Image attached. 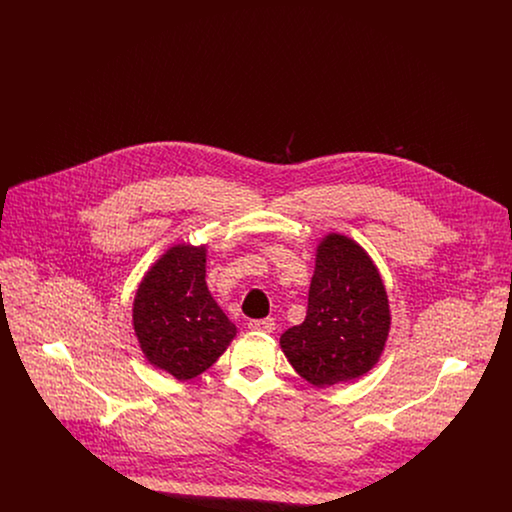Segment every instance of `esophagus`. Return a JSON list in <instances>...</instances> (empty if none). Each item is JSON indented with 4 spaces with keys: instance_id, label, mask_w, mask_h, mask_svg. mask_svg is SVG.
Segmentation results:
<instances>
[{
    "instance_id": "34e87169",
    "label": "esophagus",
    "mask_w": 512,
    "mask_h": 512,
    "mask_svg": "<svg viewBox=\"0 0 512 512\" xmlns=\"http://www.w3.org/2000/svg\"><path fill=\"white\" fill-rule=\"evenodd\" d=\"M247 326H249V330H255V332L272 334L276 328V322H274V318H255V320H249Z\"/></svg>"
}]
</instances>
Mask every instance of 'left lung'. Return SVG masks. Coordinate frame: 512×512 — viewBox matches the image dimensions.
Returning <instances> with one entry per match:
<instances>
[{
    "label": "left lung",
    "instance_id": "8db88e82",
    "mask_svg": "<svg viewBox=\"0 0 512 512\" xmlns=\"http://www.w3.org/2000/svg\"><path fill=\"white\" fill-rule=\"evenodd\" d=\"M388 332V295L365 249L340 234L326 236L307 317L280 338L288 361L313 386H334L376 365Z\"/></svg>",
    "mask_w": 512,
    "mask_h": 512
}]
</instances>
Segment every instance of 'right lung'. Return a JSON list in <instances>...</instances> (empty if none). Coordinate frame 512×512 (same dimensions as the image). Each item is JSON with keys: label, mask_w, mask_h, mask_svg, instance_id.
Here are the masks:
<instances>
[{"label": "right lung", "mask_w": 512, "mask_h": 512, "mask_svg": "<svg viewBox=\"0 0 512 512\" xmlns=\"http://www.w3.org/2000/svg\"><path fill=\"white\" fill-rule=\"evenodd\" d=\"M205 247L176 245L142 280L134 330L151 365L190 380L213 365L236 336L205 282Z\"/></svg>", "instance_id": "add662e5"}]
</instances>
